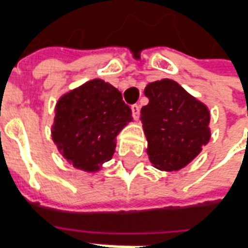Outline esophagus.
I'll return each instance as SVG.
<instances>
[{
	"instance_id": "esophagus-1",
	"label": "esophagus",
	"mask_w": 248,
	"mask_h": 248,
	"mask_svg": "<svg viewBox=\"0 0 248 248\" xmlns=\"http://www.w3.org/2000/svg\"><path fill=\"white\" fill-rule=\"evenodd\" d=\"M131 111H133V118H134L135 121H138V119H140V105H133V106H131Z\"/></svg>"
}]
</instances>
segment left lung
Segmentation results:
<instances>
[{
  "label": "left lung",
  "instance_id": "obj_1",
  "mask_svg": "<svg viewBox=\"0 0 248 248\" xmlns=\"http://www.w3.org/2000/svg\"><path fill=\"white\" fill-rule=\"evenodd\" d=\"M145 95L149 103L140 110V119L149 159L161 171H178L211 138L208 108L169 78L150 82Z\"/></svg>",
  "mask_w": 248,
  "mask_h": 248
}]
</instances>
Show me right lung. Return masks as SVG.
<instances>
[{"mask_svg":"<svg viewBox=\"0 0 248 248\" xmlns=\"http://www.w3.org/2000/svg\"><path fill=\"white\" fill-rule=\"evenodd\" d=\"M51 138L70 165L97 172L113 158L117 135L131 122V108L117 87L99 78L60 97Z\"/></svg>","mask_w":248,"mask_h":248,"instance_id":"1","label":"right lung"}]
</instances>
